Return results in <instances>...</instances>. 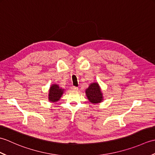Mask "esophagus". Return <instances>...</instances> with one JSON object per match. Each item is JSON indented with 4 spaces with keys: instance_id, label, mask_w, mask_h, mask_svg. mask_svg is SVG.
<instances>
[{
    "instance_id": "34e87169",
    "label": "esophagus",
    "mask_w": 155,
    "mask_h": 155,
    "mask_svg": "<svg viewBox=\"0 0 155 155\" xmlns=\"http://www.w3.org/2000/svg\"><path fill=\"white\" fill-rule=\"evenodd\" d=\"M71 90L73 91H77L78 90V87L72 86V87H71Z\"/></svg>"
}]
</instances>
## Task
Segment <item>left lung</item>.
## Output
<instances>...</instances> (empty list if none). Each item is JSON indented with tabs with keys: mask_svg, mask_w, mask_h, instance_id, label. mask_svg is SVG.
I'll return each mask as SVG.
<instances>
[{
	"mask_svg": "<svg viewBox=\"0 0 155 155\" xmlns=\"http://www.w3.org/2000/svg\"><path fill=\"white\" fill-rule=\"evenodd\" d=\"M86 96L92 104L101 103L103 101V94L98 83H91L85 90Z\"/></svg>",
	"mask_w": 155,
	"mask_h": 155,
	"instance_id": "1",
	"label": "left lung"
}]
</instances>
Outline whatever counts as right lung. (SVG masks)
<instances>
[{
	"instance_id": "right-lung-1",
	"label": "right lung",
	"mask_w": 155,
	"mask_h": 155,
	"mask_svg": "<svg viewBox=\"0 0 155 155\" xmlns=\"http://www.w3.org/2000/svg\"><path fill=\"white\" fill-rule=\"evenodd\" d=\"M64 91V89L61 88L57 84H51L48 91V101L51 103H56L58 101L63 94Z\"/></svg>"
}]
</instances>
